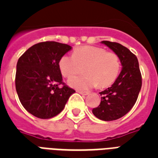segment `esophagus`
Returning a JSON list of instances; mask_svg holds the SVG:
<instances>
[{"mask_svg":"<svg viewBox=\"0 0 158 158\" xmlns=\"http://www.w3.org/2000/svg\"><path fill=\"white\" fill-rule=\"evenodd\" d=\"M77 93H79V94H81V95H84V96H86V95H88V94H89V93H88V92L79 91V90H78V91H77Z\"/></svg>","mask_w":158,"mask_h":158,"instance_id":"34e87169","label":"esophagus"}]
</instances>
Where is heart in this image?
<instances>
[{
  "label": "heart",
  "instance_id": "heart-1",
  "mask_svg": "<svg viewBox=\"0 0 158 158\" xmlns=\"http://www.w3.org/2000/svg\"><path fill=\"white\" fill-rule=\"evenodd\" d=\"M86 64L84 74L87 75L71 78L68 81L69 86L80 90H88L98 84L100 87H107L120 73V62L117 55L98 47L84 46L77 48L74 54L64 55L59 60L60 70L66 78L76 74L79 65Z\"/></svg>",
  "mask_w": 158,
  "mask_h": 158
}]
</instances>
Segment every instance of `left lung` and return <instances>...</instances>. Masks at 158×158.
<instances>
[{"label": "left lung", "mask_w": 158, "mask_h": 158, "mask_svg": "<svg viewBox=\"0 0 158 158\" xmlns=\"http://www.w3.org/2000/svg\"><path fill=\"white\" fill-rule=\"evenodd\" d=\"M101 43L117 55L122 66L111 87L99 93L102 96L100 105L93 109L97 118L110 121L124 116L134 106L142 86V77L137 57L128 48L109 41Z\"/></svg>", "instance_id": "8db88e82"}]
</instances>
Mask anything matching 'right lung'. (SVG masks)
I'll return each mask as SVG.
<instances>
[{"label":"right lung","instance_id":"obj_1","mask_svg":"<svg viewBox=\"0 0 158 158\" xmlns=\"http://www.w3.org/2000/svg\"><path fill=\"white\" fill-rule=\"evenodd\" d=\"M72 47L43 42L28 48L16 65L15 88L21 104L27 111L40 119L60 113L75 91L63 84L59 60Z\"/></svg>","mask_w":158,"mask_h":158}]
</instances>
